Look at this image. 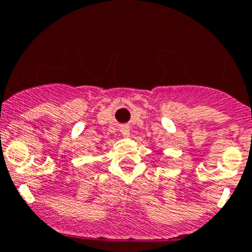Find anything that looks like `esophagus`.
<instances>
[{
    "mask_svg": "<svg viewBox=\"0 0 252 252\" xmlns=\"http://www.w3.org/2000/svg\"><path fill=\"white\" fill-rule=\"evenodd\" d=\"M119 131H121V134L123 135L124 137H128L129 135H130V128H129V126H121Z\"/></svg>",
    "mask_w": 252,
    "mask_h": 252,
    "instance_id": "obj_1",
    "label": "esophagus"
}]
</instances>
